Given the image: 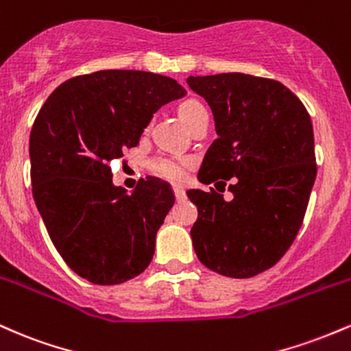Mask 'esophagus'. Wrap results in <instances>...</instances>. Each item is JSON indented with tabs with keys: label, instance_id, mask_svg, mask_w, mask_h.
Returning <instances> with one entry per match:
<instances>
[{
	"label": "esophagus",
	"instance_id": "esophagus-1",
	"mask_svg": "<svg viewBox=\"0 0 351 351\" xmlns=\"http://www.w3.org/2000/svg\"><path fill=\"white\" fill-rule=\"evenodd\" d=\"M174 195L177 200H182L186 197V192H184L182 187H174Z\"/></svg>",
	"mask_w": 351,
	"mask_h": 351
}]
</instances>
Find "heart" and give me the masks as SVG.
<instances>
[{
    "mask_svg": "<svg viewBox=\"0 0 351 351\" xmlns=\"http://www.w3.org/2000/svg\"><path fill=\"white\" fill-rule=\"evenodd\" d=\"M204 111V106L200 102L194 99L182 102L179 106V117L182 121L184 125L191 123V119H194L197 112ZM151 169L154 174L162 177L165 180H171V182H180V180L186 177V162H180V160L167 159V157H159V159L152 160Z\"/></svg>",
    "mask_w": 351,
    "mask_h": 351,
    "instance_id": "1",
    "label": "heart"
}]
</instances>
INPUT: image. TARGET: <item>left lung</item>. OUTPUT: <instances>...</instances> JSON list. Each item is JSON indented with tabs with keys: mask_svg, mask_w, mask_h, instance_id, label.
Segmentation results:
<instances>
[{
	"mask_svg": "<svg viewBox=\"0 0 351 351\" xmlns=\"http://www.w3.org/2000/svg\"><path fill=\"white\" fill-rule=\"evenodd\" d=\"M187 84L210 106L217 132L197 177L215 187L234 179L230 200L214 189L187 192L199 210L192 245L207 269L254 277L300 230L317 177L312 121L292 90L267 77L222 73L189 76Z\"/></svg>",
	"mask_w": 351,
	"mask_h": 351,
	"instance_id": "8db88e82",
	"label": "left lung"
}]
</instances>
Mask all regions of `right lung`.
I'll return each instance as SVG.
<instances>
[{
	"label": "right lung",
	"mask_w": 351,
	"mask_h": 351,
	"mask_svg": "<svg viewBox=\"0 0 351 351\" xmlns=\"http://www.w3.org/2000/svg\"><path fill=\"white\" fill-rule=\"evenodd\" d=\"M184 96L172 77L108 69L64 81L38 112L29 136L34 202L59 255L90 283L128 282L152 261L174 194L154 177L128 194L112 184L109 164Z\"/></svg>",
	"instance_id": "1"
}]
</instances>
